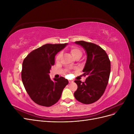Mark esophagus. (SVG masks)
I'll use <instances>...</instances> for the list:
<instances>
[{"label": "esophagus", "instance_id": "34e87169", "mask_svg": "<svg viewBox=\"0 0 134 134\" xmlns=\"http://www.w3.org/2000/svg\"><path fill=\"white\" fill-rule=\"evenodd\" d=\"M73 82V80H69V83H71Z\"/></svg>", "mask_w": 134, "mask_h": 134}]
</instances>
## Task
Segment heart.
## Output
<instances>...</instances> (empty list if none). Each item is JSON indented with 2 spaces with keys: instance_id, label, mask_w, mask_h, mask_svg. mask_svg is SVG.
<instances>
[{
  "instance_id": "b5f03b06",
  "label": "heart",
  "mask_w": 134,
  "mask_h": 134,
  "mask_svg": "<svg viewBox=\"0 0 134 134\" xmlns=\"http://www.w3.org/2000/svg\"><path fill=\"white\" fill-rule=\"evenodd\" d=\"M70 54H71V55L73 56L75 59L77 58H80L81 57V56H82V51H81L80 48H79L77 47H75V46H73V47L70 48ZM61 57H62V54L59 53L56 58V62H59L61 59Z\"/></svg>"
}]
</instances>
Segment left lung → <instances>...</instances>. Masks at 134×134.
Returning <instances> with one entry per match:
<instances>
[{
	"label": "left lung",
	"mask_w": 134,
	"mask_h": 134,
	"mask_svg": "<svg viewBox=\"0 0 134 134\" xmlns=\"http://www.w3.org/2000/svg\"><path fill=\"white\" fill-rule=\"evenodd\" d=\"M75 43L86 51L87 60L83 69L85 82L79 80L74 82L78 86L74 92L75 98L84 104H91L103 95L108 82L111 71V63L104 50L97 44L84 41Z\"/></svg>",
	"instance_id": "8db88e82"
}]
</instances>
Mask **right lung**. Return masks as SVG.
Returning a JSON list of instances; mask_svg holds the SVG:
<instances>
[{"instance_id":"1","label":"right lung","mask_w":134,"mask_h":134,"mask_svg":"<svg viewBox=\"0 0 134 134\" xmlns=\"http://www.w3.org/2000/svg\"><path fill=\"white\" fill-rule=\"evenodd\" d=\"M68 43L46 44L31 52L22 64V80L28 94L40 106L50 107L60 98L69 82L64 77L50 78V70L55 64V56Z\"/></svg>"}]
</instances>
